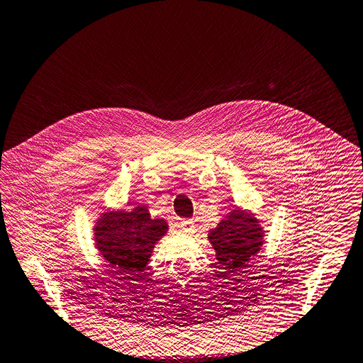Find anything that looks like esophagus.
<instances>
[{
    "label": "esophagus",
    "mask_w": 363,
    "mask_h": 363,
    "mask_svg": "<svg viewBox=\"0 0 363 363\" xmlns=\"http://www.w3.org/2000/svg\"><path fill=\"white\" fill-rule=\"evenodd\" d=\"M179 225L184 232H194V228H195V224L192 220H182Z\"/></svg>",
    "instance_id": "1"
}]
</instances>
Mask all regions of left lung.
<instances>
[{
    "label": "left lung",
    "mask_w": 363,
    "mask_h": 363,
    "mask_svg": "<svg viewBox=\"0 0 363 363\" xmlns=\"http://www.w3.org/2000/svg\"><path fill=\"white\" fill-rule=\"evenodd\" d=\"M221 269L233 272L247 267L250 256L263 245V230L259 220L245 210H232L208 235Z\"/></svg>",
    "instance_id": "left-lung-1"
}]
</instances>
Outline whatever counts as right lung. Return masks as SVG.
<instances>
[{
    "label": "right lung",
    "instance_id": "right-lung-1",
    "mask_svg": "<svg viewBox=\"0 0 363 363\" xmlns=\"http://www.w3.org/2000/svg\"><path fill=\"white\" fill-rule=\"evenodd\" d=\"M167 230V221L152 218L147 207L138 206L131 211L103 213L94 227V240L110 265L130 278L145 269Z\"/></svg>",
    "mask_w": 363,
    "mask_h": 363
}]
</instances>
